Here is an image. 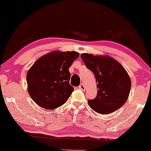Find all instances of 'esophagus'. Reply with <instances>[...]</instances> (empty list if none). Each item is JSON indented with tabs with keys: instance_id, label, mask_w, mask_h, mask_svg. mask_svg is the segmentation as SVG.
Here are the masks:
<instances>
[{
	"instance_id": "obj_1",
	"label": "esophagus",
	"mask_w": 151,
	"mask_h": 151,
	"mask_svg": "<svg viewBox=\"0 0 151 151\" xmlns=\"http://www.w3.org/2000/svg\"><path fill=\"white\" fill-rule=\"evenodd\" d=\"M78 88L80 89V90H83V91L85 90V87L84 86V85H83V83H81V84L80 85V86L78 87Z\"/></svg>"
}]
</instances>
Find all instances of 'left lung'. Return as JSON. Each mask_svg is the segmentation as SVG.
Returning a JSON list of instances; mask_svg holds the SVG:
<instances>
[{
  "label": "left lung",
  "instance_id": "1",
  "mask_svg": "<svg viewBox=\"0 0 151 151\" xmlns=\"http://www.w3.org/2000/svg\"><path fill=\"white\" fill-rule=\"evenodd\" d=\"M81 58L94 74L97 83V95L88 100L91 109L100 114H108L122 107L131 89V80L124 67L109 56L83 53Z\"/></svg>",
  "mask_w": 151,
  "mask_h": 151
}]
</instances>
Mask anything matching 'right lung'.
I'll return each instance as SVG.
<instances>
[{"instance_id":"1","label":"right lung","mask_w":151,"mask_h":151,"mask_svg":"<svg viewBox=\"0 0 151 151\" xmlns=\"http://www.w3.org/2000/svg\"><path fill=\"white\" fill-rule=\"evenodd\" d=\"M78 57L76 51H53L33 64L27 76L28 92L38 106L52 110L66 103L74 90L68 68Z\"/></svg>"}]
</instances>
